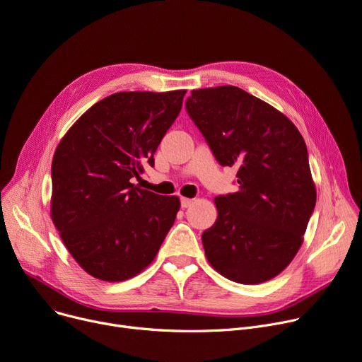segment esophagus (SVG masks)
Wrapping results in <instances>:
<instances>
[{
    "label": "esophagus",
    "mask_w": 362,
    "mask_h": 362,
    "mask_svg": "<svg viewBox=\"0 0 362 362\" xmlns=\"http://www.w3.org/2000/svg\"><path fill=\"white\" fill-rule=\"evenodd\" d=\"M191 204H192V200H191V199H185V197L181 199V207H182V209H187V207H189Z\"/></svg>",
    "instance_id": "esophagus-1"
}]
</instances>
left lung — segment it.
<instances>
[{"mask_svg": "<svg viewBox=\"0 0 362 362\" xmlns=\"http://www.w3.org/2000/svg\"><path fill=\"white\" fill-rule=\"evenodd\" d=\"M185 107L217 162L238 168L239 189L214 199L217 220L202 236L207 261L235 283H265L298 252L316 204L304 139L233 86L192 90Z\"/></svg>", "mask_w": 362, "mask_h": 362, "instance_id": "obj_1", "label": "left lung"}]
</instances>
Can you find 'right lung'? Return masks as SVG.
Returning a JSON list of instances; mask_svg holds the SVG:
<instances>
[{
	"label": "right lung",
	"instance_id": "add662e5",
	"mask_svg": "<svg viewBox=\"0 0 362 362\" xmlns=\"http://www.w3.org/2000/svg\"><path fill=\"white\" fill-rule=\"evenodd\" d=\"M187 90L126 91L95 103L52 160L50 217L78 265L119 283L155 259L180 210L177 196L132 184L180 115Z\"/></svg>",
	"mask_w": 362,
	"mask_h": 362
}]
</instances>
